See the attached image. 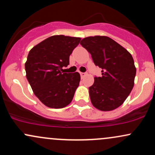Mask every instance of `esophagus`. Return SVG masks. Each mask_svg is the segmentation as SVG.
Masks as SVG:
<instances>
[{"label": "esophagus", "mask_w": 155, "mask_h": 155, "mask_svg": "<svg viewBox=\"0 0 155 155\" xmlns=\"http://www.w3.org/2000/svg\"><path fill=\"white\" fill-rule=\"evenodd\" d=\"M87 75V73H83V72H80V76H81V78L84 77V76Z\"/></svg>", "instance_id": "34e87169"}]
</instances>
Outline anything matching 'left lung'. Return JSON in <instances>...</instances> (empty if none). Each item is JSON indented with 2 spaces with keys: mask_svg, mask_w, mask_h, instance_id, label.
Masks as SVG:
<instances>
[{
  "mask_svg": "<svg viewBox=\"0 0 155 155\" xmlns=\"http://www.w3.org/2000/svg\"><path fill=\"white\" fill-rule=\"evenodd\" d=\"M80 44L90 53L95 65L102 69V76H95L89 87L92 105L104 111L118 108L134 85L136 68L132 55L107 36L87 37Z\"/></svg>",
  "mask_w": 155,
  "mask_h": 155,
  "instance_id": "left-lung-1",
  "label": "left lung"
}]
</instances>
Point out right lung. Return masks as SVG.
Wrapping results in <instances>:
<instances>
[{"label": "right lung", "mask_w": 155, "mask_h": 155, "mask_svg": "<svg viewBox=\"0 0 155 155\" xmlns=\"http://www.w3.org/2000/svg\"><path fill=\"white\" fill-rule=\"evenodd\" d=\"M81 38L52 35L33 47L25 65L35 95L47 107L61 108L73 100L80 81L78 72L63 73L69 57Z\"/></svg>", "instance_id": "1"}]
</instances>
